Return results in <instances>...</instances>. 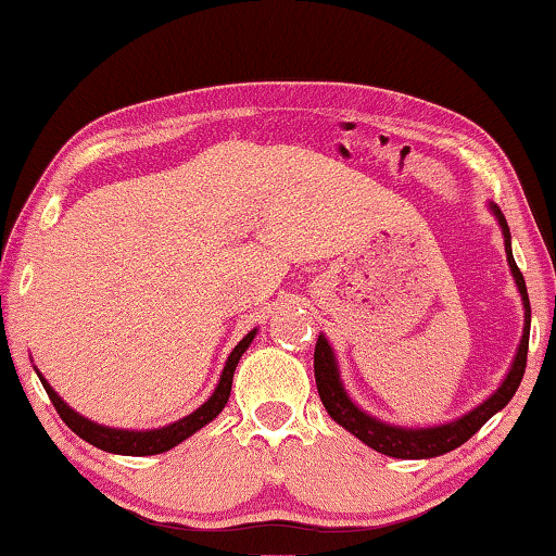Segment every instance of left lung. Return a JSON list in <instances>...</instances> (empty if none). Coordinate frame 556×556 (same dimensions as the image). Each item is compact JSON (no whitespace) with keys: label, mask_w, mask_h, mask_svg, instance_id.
<instances>
[{"label":"left lung","mask_w":556,"mask_h":556,"mask_svg":"<svg viewBox=\"0 0 556 556\" xmlns=\"http://www.w3.org/2000/svg\"><path fill=\"white\" fill-rule=\"evenodd\" d=\"M489 210L493 212V217L498 219L501 232H504L506 261H508V268H511L514 283L519 288L521 303H523V331H521L519 349H516V356L511 362V369L506 371L504 382L496 387V392H491L481 405H476L473 409H468L466 415L455 417L451 422L428 425V428H405V425L384 422L375 415L364 413V409L349 397L346 387L341 382L339 362L329 344V339L321 333L316 341L314 375H316L318 397H321L326 413L331 415L333 422H339L341 428L352 432L354 438H359L364 445H369L371 451L390 455V458H402V460L438 458V455L451 453L458 445L466 443V440L473 438L493 415L501 413V409L511 402L516 390H519L523 369H527V352H529V329H531L529 293H527V283H523L521 270L516 268V261L511 253V232H508L506 217L501 215V210L493 202L489 204Z\"/></svg>","instance_id":"obj_1"}]
</instances>
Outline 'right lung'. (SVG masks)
I'll return each instance as SVG.
<instances>
[{
    "instance_id": "right-lung-1",
    "label": "right lung",
    "mask_w": 556,
    "mask_h": 556,
    "mask_svg": "<svg viewBox=\"0 0 556 556\" xmlns=\"http://www.w3.org/2000/svg\"><path fill=\"white\" fill-rule=\"evenodd\" d=\"M255 333H257V329L248 331L245 337H242L240 344L232 349L230 356H227L223 375H219V382L215 387V392L210 394L207 402H202V405L197 407L194 413L181 417V420L164 425V428H154V430L109 428V425H98L93 420H88V417L75 413V409L67 405V402L60 397L55 390H52L48 379L40 375V369L35 367V371H37V377H40V382L45 387V392H48L50 402L55 405L58 415L63 417V422L67 425V428H71L78 438L86 440V443L101 447V451H105V453H116V455H156V453L172 451L174 445H179L181 440L194 435L197 430H202L204 425L212 422L219 413H223L227 400H230L235 367H238L240 356L245 354V349L253 344Z\"/></svg>"
}]
</instances>
